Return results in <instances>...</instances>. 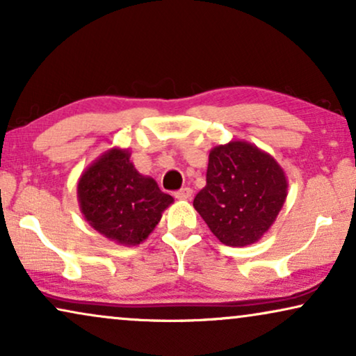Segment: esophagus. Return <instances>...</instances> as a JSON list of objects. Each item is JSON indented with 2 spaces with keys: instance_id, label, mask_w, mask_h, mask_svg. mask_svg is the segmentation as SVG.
I'll return each mask as SVG.
<instances>
[{
  "instance_id": "34e87169",
  "label": "esophagus",
  "mask_w": 356,
  "mask_h": 356,
  "mask_svg": "<svg viewBox=\"0 0 356 356\" xmlns=\"http://www.w3.org/2000/svg\"><path fill=\"white\" fill-rule=\"evenodd\" d=\"M191 196H193V189L188 188V186H184V188L179 189V191L175 193V197L183 199V201H186V199H191Z\"/></svg>"
}]
</instances>
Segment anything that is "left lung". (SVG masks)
<instances>
[{"label":"left lung","instance_id":"obj_1","mask_svg":"<svg viewBox=\"0 0 356 356\" xmlns=\"http://www.w3.org/2000/svg\"><path fill=\"white\" fill-rule=\"evenodd\" d=\"M286 188L274 157L245 140H230L209 154L206 186L193 206L223 245L246 246L275 222Z\"/></svg>","mask_w":356,"mask_h":356}]
</instances>
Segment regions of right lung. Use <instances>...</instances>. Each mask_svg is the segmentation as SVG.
I'll return each instance as SVG.
<instances>
[{"label": "right lung", "mask_w": 356, "mask_h": 356, "mask_svg": "<svg viewBox=\"0 0 356 356\" xmlns=\"http://www.w3.org/2000/svg\"><path fill=\"white\" fill-rule=\"evenodd\" d=\"M128 149H111L82 173L77 183L81 212L92 228L118 245H139L173 202L157 181L144 177Z\"/></svg>", "instance_id": "add662e5"}]
</instances>
